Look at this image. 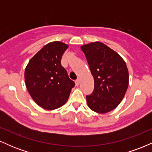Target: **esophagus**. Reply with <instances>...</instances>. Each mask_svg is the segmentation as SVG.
Masks as SVG:
<instances>
[{
  "instance_id": "esophagus-1",
  "label": "esophagus",
  "mask_w": 152,
  "mask_h": 152,
  "mask_svg": "<svg viewBox=\"0 0 152 152\" xmlns=\"http://www.w3.org/2000/svg\"><path fill=\"white\" fill-rule=\"evenodd\" d=\"M75 83H76V86H78L79 85V83H80V80L79 78H78V79L76 80V81H75Z\"/></svg>"
}]
</instances>
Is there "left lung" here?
<instances>
[{"label":"left lung","instance_id":"1","mask_svg":"<svg viewBox=\"0 0 152 152\" xmlns=\"http://www.w3.org/2000/svg\"><path fill=\"white\" fill-rule=\"evenodd\" d=\"M94 79L93 93L86 96L88 107L98 114H106L117 107L129 86V71L124 60L104 43L96 41L83 45Z\"/></svg>","mask_w":152,"mask_h":152}]
</instances>
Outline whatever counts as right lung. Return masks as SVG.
Here are the masks:
<instances>
[{"instance_id": "add662e5", "label": "right lung", "mask_w": 152, "mask_h": 152, "mask_svg": "<svg viewBox=\"0 0 152 152\" xmlns=\"http://www.w3.org/2000/svg\"><path fill=\"white\" fill-rule=\"evenodd\" d=\"M69 45L53 41L45 45L26 66L25 83L31 98L46 110L62 106L69 99L75 83L61 64Z\"/></svg>"}]
</instances>
